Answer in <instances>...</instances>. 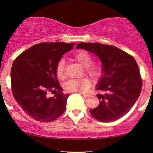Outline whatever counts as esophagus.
<instances>
[{
    "label": "esophagus",
    "mask_w": 153,
    "mask_h": 153,
    "mask_svg": "<svg viewBox=\"0 0 153 153\" xmlns=\"http://www.w3.org/2000/svg\"><path fill=\"white\" fill-rule=\"evenodd\" d=\"M81 95L82 96V97L85 98V99H86V98H88L89 96H90V95H88V94H81Z\"/></svg>",
    "instance_id": "1"
}]
</instances>
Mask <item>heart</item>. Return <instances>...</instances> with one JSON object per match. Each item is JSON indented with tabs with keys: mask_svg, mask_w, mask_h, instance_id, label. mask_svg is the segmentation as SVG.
<instances>
[{
	"mask_svg": "<svg viewBox=\"0 0 153 153\" xmlns=\"http://www.w3.org/2000/svg\"><path fill=\"white\" fill-rule=\"evenodd\" d=\"M74 59L85 68V72L91 78L96 79L101 75V71L98 66L94 65V58L91 54L85 50H80L74 55ZM56 75L59 80L65 78V66L63 60H59L56 66ZM91 83L88 78L71 79L65 84V88L70 92L85 93L91 87Z\"/></svg>",
	"mask_w": 153,
	"mask_h": 153,
	"instance_id": "1",
	"label": "heart"
}]
</instances>
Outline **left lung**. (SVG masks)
Instances as JSON below:
<instances>
[{
  "label": "left lung",
  "mask_w": 153,
  "mask_h": 153,
  "mask_svg": "<svg viewBox=\"0 0 153 153\" xmlns=\"http://www.w3.org/2000/svg\"><path fill=\"white\" fill-rule=\"evenodd\" d=\"M76 48L96 54L102 63L103 75L96 86L102 94L97 95L99 105L90 110L91 114L102 122H114L122 117L134 106L143 86L136 60L111 45L81 42Z\"/></svg>",
  "instance_id": "left-lung-1"
}]
</instances>
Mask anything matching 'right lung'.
I'll return each mask as SVG.
<instances>
[{
	"mask_svg": "<svg viewBox=\"0 0 153 153\" xmlns=\"http://www.w3.org/2000/svg\"><path fill=\"white\" fill-rule=\"evenodd\" d=\"M75 43L42 42L21 53L10 71L13 97L27 115L35 120L50 122L64 113L70 94H62L56 75V66ZM55 91L53 97L46 94Z\"/></svg>",
	"mask_w": 153,
	"mask_h": 153,
	"instance_id": "1",
	"label": "right lung"
}]
</instances>
